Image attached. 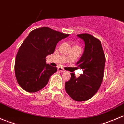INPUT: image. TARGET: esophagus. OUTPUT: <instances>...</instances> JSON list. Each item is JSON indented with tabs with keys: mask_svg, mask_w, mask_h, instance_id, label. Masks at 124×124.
I'll return each mask as SVG.
<instances>
[{
	"mask_svg": "<svg viewBox=\"0 0 124 124\" xmlns=\"http://www.w3.org/2000/svg\"><path fill=\"white\" fill-rule=\"evenodd\" d=\"M57 69H58V70H59V71H60V72H65L64 69H63V68L61 67H59L57 68Z\"/></svg>",
	"mask_w": 124,
	"mask_h": 124,
	"instance_id": "esophagus-1",
	"label": "esophagus"
}]
</instances>
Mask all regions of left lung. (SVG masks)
I'll use <instances>...</instances> for the list:
<instances>
[{"label":"left lung","instance_id":"8db88e82","mask_svg":"<svg viewBox=\"0 0 124 124\" xmlns=\"http://www.w3.org/2000/svg\"><path fill=\"white\" fill-rule=\"evenodd\" d=\"M77 36L85 42L84 52L76 64L83 70L77 78L71 73V78L65 82V91L77 101H84L92 98L98 91L104 77L106 58L101 41L90 34Z\"/></svg>","mask_w":124,"mask_h":124}]
</instances>
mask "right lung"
<instances>
[{
	"label": "right lung",
	"instance_id": "1",
	"mask_svg": "<svg viewBox=\"0 0 124 124\" xmlns=\"http://www.w3.org/2000/svg\"><path fill=\"white\" fill-rule=\"evenodd\" d=\"M48 27L30 32L16 54L15 72L19 85L28 92H36L45 87L56 67L46 63V57L53 54L57 43L69 36Z\"/></svg>",
	"mask_w": 124,
	"mask_h": 124
}]
</instances>
